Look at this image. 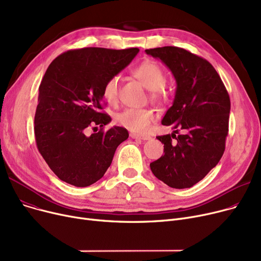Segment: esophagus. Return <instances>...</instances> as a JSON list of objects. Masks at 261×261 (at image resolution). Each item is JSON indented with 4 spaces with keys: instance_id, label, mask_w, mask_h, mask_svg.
<instances>
[{
    "instance_id": "1",
    "label": "esophagus",
    "mask_w": 261,
    "mask_h": 261,
    "mask_svg": "<svg viewBox=\"0 0 261 261\" xmlns=\"http://www.w3.org/2000/svg\"><path fill=\"white\" fill-rule=\"evenodd\" d=\"M130 136L132 139H139V140H143V141H148L151 138L147 134H136V133H130Z\"/></svg>"
}]
</instances>
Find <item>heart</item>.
Wrapping results in <instances>:
<instances>
[{"mask_svg": "<svg viewBox=\"0 0 261 261\" xmlns=\"http://www.w3.org/2000/svg\"><path fill=\"white\" fill-rule=\"evenodd\" d=\"M132 75L150 91L151 100L163 103L168 100L170 90L165 82L163 67L153 60H145L132 70ZM119 76H111L105 82L102 96L109 103L114 105L119 98ZM154 119L151 109H126L115 116L118 125L132 132H144Z\"/></svg>", "mask_w": 261, "mask_h": 261, "instance_id": "heart-1", "label": "heart"}]
</instances>
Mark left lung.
Segmentation results:
<instances>
[{"instance_id":"obj_1","label":"left lung","mask_w":261,"mask_h":261,"mask_svg":"<svg viewBox=\"0 0 261 261\" xmlns=\"http://www.w3.org/2000/svg\"><path fill=\"white\" fill-rule=\"evenodd\" d=\"M145 51L165 63L176 81L173 103L162 120V125L171 126L174 131L156 136L164 144V155L150 163V168L169 187L189 188L224 153L229 96L220 76L204 58L176 46Z\"/></svg>"}]
</instances>
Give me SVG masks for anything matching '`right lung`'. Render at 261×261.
<instances>
[{
	"label": "right lung",
	"instance_id": "right-lung-1",
	"mask_svg": "<svg viewBox=\"0 0 261 261\" xmlns=\"http://www.w3.org/2000/svg\"><path fill=\"white\" fill-rule=\"evenodd\" d=\"M140 49L85 47L67 50L54 59L39 87L35 114L37 148L59 179L76 187L100 180L110 167L127 129L103 131L111 117L102 112V88ZM101 130L96 133L97 127ZM94 131L88 136L87 130Z\"/></svg>",
	"mask_w": 261,
	"mask_h": 261
}]
</instances>
